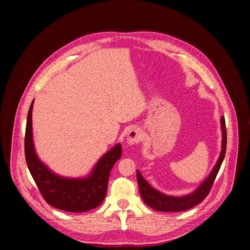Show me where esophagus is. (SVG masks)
Here are the masks:
<instances>
[{
  "label": "esophagus",
  "instance_id": "1",
  "mask_svg": "<svg viewBox=\"0 0 250 250\" xmlns=\"http://www.w3.org/2000/svg\"><path fill=\"white\" fill-rule=\"evenodd\" d=\"M142 136H144V133H142V130L139 127H132L126 136V142L129 146H133L138 144V142L142 139Z\"/></svg>",
  "mask_w": 250,
  "mask_h": 250
}]
</instances>
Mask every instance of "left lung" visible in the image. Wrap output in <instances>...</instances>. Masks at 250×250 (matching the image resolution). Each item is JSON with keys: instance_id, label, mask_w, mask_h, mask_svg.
<instances>
[{"instance_id": "obj_1", "label": "left lung", "mask_w": 250, "mask_h": 250, "mask_svg": "<svg viewBox=\"0 0 250 250\" xmlns=\"http://www.w3.org/2000/svg\"><path fill=\"white\" fill-rule=\"evenodd\" d=\"M221 125H222L221 128L223 133V140H222V151H221L220 157L216 165L213 166L209 175L193 193L182 196V197H174V196L163 194L158 190L154 189L152 186H150L145 178L142 177L141 173L138 170L136 171L140 196L148 207L159 211H182V210L189 209L195 207L196 205L200 204L202 201H204V199L209 193L213 182H215V179L219 173V170L221 168V165L226 155L227 129H226V121L224 117H222L221 119Z\"/></svg>"}]
</instances>
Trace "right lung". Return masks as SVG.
I'll return each mask as SVG.
<instances>
[{
	"label": "right lung",
	"instance_id": "obj_1",
	"mask_svg": "<svg viewBox=\"0 0 250 250\" xmlns=\"http://www.w3.org/2000/svg\"><path fill=\"white\" fill-rule=\"evenodd\" d=\"M33 101L27 114L24 154L28 170L43 199L50 206L70 212H83L97 208L105 197L110 172L122 156V146L118 144L104 153L86 177L67 178L55 174L40 160L34 149L31 122Z\"/></svg>",
	"mask_w": 250,
	"mask_h": 250
}]
</instances>
